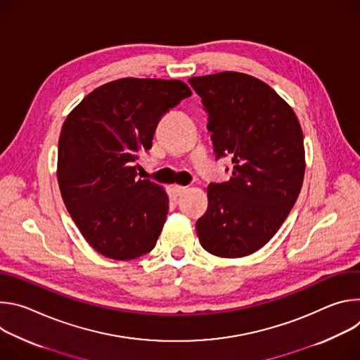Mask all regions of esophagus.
<instances>
[{"label":"esophagus","instance_id":"obj_1","mask_svg":"<svg viewBox=\"0 0 360 360\" xmlns=\"http://www.w3.org/2000/svg\"><path fill=\"white\" fill-rule=\"evenodd\" d=\"M174 191H175V193H176L178 196H181V195H184V193L186 192V186H182V185H174Z\"/></svg>","mask_w":360,"mask_h":360}]
</instances>
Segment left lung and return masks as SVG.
<instances>
[{"label":"left lung","mask_w":360,"mask_h":360,"mask_svg":"<svg viewBox=\"0 0 360 360\" xmlns=\"http://www.w3.org/2000/svg\"><path fill=\"white\" fill-rule=\"evenodd\" d=\"M189 84L210 115L217 160L232 158L231 179L208 186L198 238L215 256L240 258L268 243L293 208L304 175L302 128L286 102L248 74L225 71Z\"/></svg>","instance_id":"left-lung-1"}]
</instances>
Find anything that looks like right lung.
Listing matches in <instances>:
<instances>
[{
	"instance_id": "add662e5",
	"label": "right lung",
	"mask_w": 360,
	"mask_h": 360,
	"mask_svg": "<svg viewBox=\"0 0 360 360\" xmlns=\"http://www.w3.org/2000/svg\"><path fill=\"white\" fill-rule=\"evenodd\" d=\"M192 92L178 79L122 78L88 94L67 117L57 178L65 207L86 242L115 261L150 252L168 214V195L138 179L139 150L152 146L164 114Z\"/></svg>"
}]
</instances>
